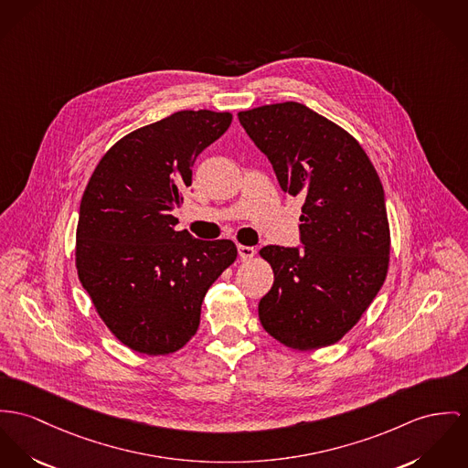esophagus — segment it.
<instances>
[{
    "instance_id": "esophagus-1",
    "label": "esophagus",
    "mask_w": 468,
    "mask_h": 468,
    "mask_svg": "<svg viewBox=\"0 0 468 468\" xmlns=\"http://www.w3.org/2000/svg\"><path fill=\"white\" fill-rule=\"evenodd\" d=\"M254 248H250V246H239V256H240V260L242 261H248V260H251L252 256H254Z\"/></svg>"
}]
</instances>
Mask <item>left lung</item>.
Segmentation results:
<instances>
[{
	"mask_svg": "<svg viewBox=\"0 0 468 468\" xmlns=\"http://www.w3.org/2000/svg\"><path fill=\"white\" fill-rule=\"evenodd\" d=\"M239 121L267 154L282 188L304 199V250H260L274 272L258 304L260 323L295 351L333 346L387 280L390 226L381 180L349 132L301 103L244 110Z\"/></svg>",
	"mask_w": 468,
	"mask_h": 468,
	"instance_id": "1",
	"label": "left lung"
}]
</instances>
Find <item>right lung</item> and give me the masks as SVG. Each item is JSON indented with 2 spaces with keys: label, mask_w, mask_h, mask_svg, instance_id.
Instances as JSON below:
<instances>
[{
  "label": "right lung",
  "mask_w": 468,
  "mask_h": 468,
  "mask_svg": "<svg viewBox=\"0 0 468 468\" xmlns=\"http://www.w3.org/2000/svg\"><path fill=\"white\" fill-rule=\"evenodd\" d=\"M233 115L181 110L108 149L85 186L76 271L112 335L135 353L165 356L196 335L207 290L237 260L231 240L176 231L173 210L192 164Z\"/></svg>",
  "instance_id": "obj_1"
}]
</instances>
